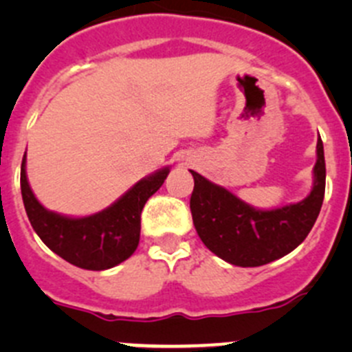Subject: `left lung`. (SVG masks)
I'll return each instance as SVG.
<instances>
[{
    "instance_id": "1",
    "label": "left lung",
    "mask_w": 352,
    "mask_h": 352,
    "mask_svg": "<svg viewBox=\"0 0 352 352\" xmlns=\"http://www.w3.org/2000/svg\"><path fill=\"white\" fill-rule=\"evenodd\" d=\"M190 173L194 177L190 212L199 239L212 254L230 264L257 267L285 257L314 228L325 194L324 143L318 136L310 196L271 211L250 208L194 170Z\"/></svg>"
}]
</instances>
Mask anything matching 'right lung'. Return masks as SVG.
Returning a JSON list of instances; mask_svg holds the SVG:
<instances>
[{
  "label": "right lung",
  "mask_w": 352,
  "mask_h": 352,
  "mask_svg": "<svg viewBox=\"0 0 352 352\" xmlns=\"http://www.w3.org/2000/svg\"><path fill=\"white\" fill-rule=\"evenodd\" d=\"M168 172L162 168L140 180L110 208L87 218H67L47 211L28 186L25 156L20 186L28 221L42 242L69 264L88 271H104L134 254L140 243L141 211L165 182Z\"/></svg>",
  "instance_id": "obj_1"
}]
</instances>
